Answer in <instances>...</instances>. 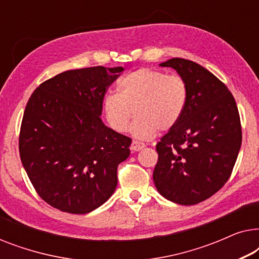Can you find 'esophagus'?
I'll return each mask as SVG.
<instances>
[{"instance_id": "1", "label": "esophagus", "mask_w": 259, "mask_h": 259, "mask_svg": "<svg viewBox=\"0 0 259 259\" xmlns=\"http://www.w3.org/2000/svg\"><path fill=\"white\" fill-rule=\"evenodd\" d=\"M146 146L144 143H140V141H137V140H133L132 144H131V150L133 152H138V151H141L143 148Z\"/></svg>"}]
</instances>
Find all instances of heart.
Returning a JSON list of instances; mask_svg holds the SVG:
<instances>
[{
    "mask_svg": "<svg viewBox=\"0 0 259 259\" xmlns=\"http://www.w3.org/2000/svg\"><path fill=\"white\" fill-rule=\"evenodd\" d=\"M187 99L189 90L182 76L140 68L119 81V93L106 95L102 108L109 127L119 133L128 130L136 113L131 133L138 139H150L158 130L164 132L178 123Z\"/></svg>",
    "mask_w": 259,
    "mask_h": 259,
    "instance_id": "obj_1",
    "label": "heart"
}]
</instances>
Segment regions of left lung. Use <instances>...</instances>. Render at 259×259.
<instances>
[{"instance_id":"8db88e82","label":"left lung","mask_w":259,"mask_h":259,"mask_svg":"<svg viewBox=\"0 0 259 259\" xmlns=\"http://www.w3.org/2000/svg\"><path fill=\"white\" fill-rule=\"evenodd\" d=\"M185 80L189 99L178 123L157 144L153 180L158 192L180 205L200 203L231 176L242 145V126L228 87L198 63L173 58L160 63Z\"/></svg>"}]
</instances>
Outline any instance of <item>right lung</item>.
Masks as SVG:
<instances>
[{"label": "right lung", "instance_id": "add662e5", "mask_svg": "<svg viewBox=\"0 0 259 259\" xmlns=\"http://www.w3.org/2000/svg\"><path fill=\"white\" fill-rule=\"evenodd\" d=\"M122 67L67 70L42 82L21 123V161L38 196L62 212L84 214L116 189V169L132 139L102 122V102Z\"/></svg>", "mask_w": 259, "mask_h": 259}]
</instances>
